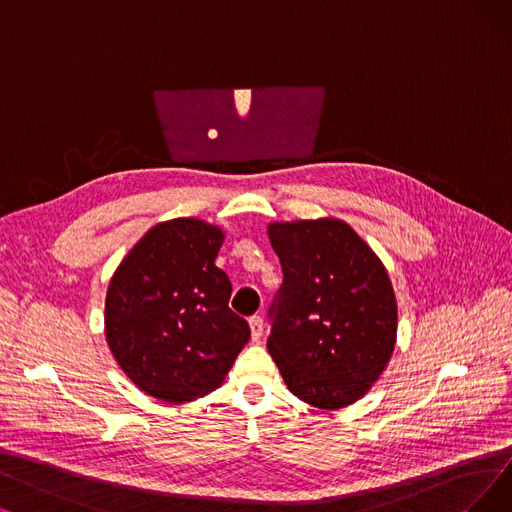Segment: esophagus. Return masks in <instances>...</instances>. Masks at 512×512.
<instances>
[{"label": "esophagus", "mask_w": 512, "mask_h": 512, "mask_svg": "<svg viewBox=\"0 0 512 512\" xmlns=\"http://www.w3.org/2000/svg\"><path fill=\"white\" fill-rule=\"evenodd\" d=\"M250 330H252V340L258 342L262 338V330H264V321L260 315L250 317Z\"/></svg>", "instance_id": "34e87169"}]
</instances>
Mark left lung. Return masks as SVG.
<instances>
[{"mask_svg": "<svg viewBox=\"0 0 512 512\" xmlns=\"http://www.w3.org/2000/svg\"><path fill=\"white\" fill-rule=\"evenodd\" d=\"M283 283L267 349L304 403L340 410L391 361L397 300L382 260L338 218L271 222Z\"/></svg>", "mask_w": 512, "mask_h": 512, "instance_id": "left-lung-1", "label": "left lung"}]
</instances>
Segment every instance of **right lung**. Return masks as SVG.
Returning <instances> with one entry per match:
<instances>
[{"instance_id":"1","label":"right lung","mask_w":512,"mask_h":512,"mask_svg":"<svg viewBox=\"0 0 512 512\" xmlns=\"http://www.w3.org/2000/svg\"><path fill=\"white\" fill-rule=\"evenodd\" d=\"M222 229L199 218L155 224L121 260L105 300L109 349L147 395L187 403L224 382L250 325L229 309L216 267Z\"/></svg>"}]
</instances>
